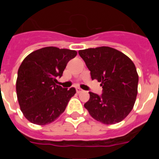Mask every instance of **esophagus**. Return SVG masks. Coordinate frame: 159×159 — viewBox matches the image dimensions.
<instances>
[{
	"label": "esophagus",
	"instance_id": "esophagus-1",
	"mask_svg": "<svg viewBox=\"0 0 159 159\" xmlns=\"http://www.w3.org/2000/svg\"><path fill=\"white\" fill-rule=\"evenodd\" d=\"M76 92H77V93H81V92H83V90L81 89V88H76Z\"/></svg>",
	"mask_w": 159,
	"mask_h": 159
}]
</instances>
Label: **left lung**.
Returning <instances> with one entry per match:
<instances>
[{"label":"left lung","mask_w":159,"mask_h":159,"mask_svg":"<svg viewBox=\"0 0 159 159\" xmlns=\"http://www.w3.org/2000/svg\"><path fill=\"white\" fill-rule=\"evenodd\" d=\"M92 80L101 83L102 94L89 92L84 104L92 118L104 124H115L131 111L138 94V75L132 60L110 47L80 50Z\"/></svg>","instance_id":"left-lung-1"}]
</instances>
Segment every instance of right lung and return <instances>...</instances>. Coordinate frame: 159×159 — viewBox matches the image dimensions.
<instances>
[{
  "label": "right lung",
  "instance_id": "obj_1",
  "mask_svg": "<svg viewBox=\"0 0 159 159\" xmlns=\"http://www.w3.org/2000/svg\"><path fill=\"white\" fill-rule=\"evenodd\" d=\"M76 51L46 47L25 57L17 72L16 89L20 110L31 123L46 125L55 121L64 111L75 94V88L57 85L67 64Z\"/></svg>",
  "mask_w": 159,
  "mask_h": 159
}]
</instances>
